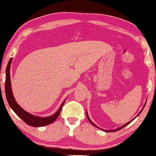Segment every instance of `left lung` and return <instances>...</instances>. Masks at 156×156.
I'll return each mask as SVG.
<instances>
[{"mask_svg": "<svg viewBox=\"0 0 156 156\" xmlns=\"http://www.w3.org/2000/svg\"><path fill=\"white\" fill-rule=\"evenodd\" d=\"M145 105H146V104H145ZM144 108H142V110H141V111H140V112L139 113V114H138V115H139V114H140V113H141V112H142V111H143V109H144ZM87 118H88V119H89V121H90V123H91V124H92V125H94V126H96V127H97V126H96V125L94 124V123L92 122V121H91L90 120V119H89V117H88V115H87ZM134 119H135V118H134ZM133 120H132V121H133ZM132 121H129V122H128L127 123H126V124H125V125H123V126H121V127H120V128H119V129H115V130H111V131H106V130H104V131H108V132H109V131H110V132H114V131H119V130H121V129H123V127H125V126H127L128 124H129V123H131ZM97 128H99V127H97ZM101 130H102V129H101Z\"/></svg>", "mask_w": 156, "mask_h": 156, "instance_id": "8db88e82", "label": "left lung"}]
</instances>
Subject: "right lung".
<instances>
[{
	"mask_svg": "<svg viewBox=\"0 0 156 156\" xmlns=\"http://www.w3.org/2000/svg\"><path fill=\"white\" fill-rule=\"evenodd\" d=\"M12 58L10 59L8 62L7 67H6V74H5V96L7 101L9 104V105L14 112L22 119L24 121L25 123L27 125L32 126L34 127H40V126H47L48 124H50L54 122V121L57 119V117L60 114V112L62 110V108L65 104V101L62 104L59 110L53 114L52 116L44 117V118H41V117H38L35 116H33V115L30 114L23 109L20 106L17 104L16 100H15L13 95H12V90H11V85H10V64H11Z\"/></svg>",
	"mask_w": 156,
	"mask_h": 156,
	"instance_id": "obj_1",
	"label": "right lung"
}]
</instances>
